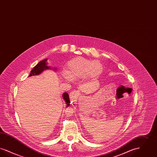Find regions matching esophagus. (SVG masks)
I'll return each instance as SVG.
<instances>
[{"instance_id": "34e87169", "label": "esophagus", "mask_w": 157, "mask_h": 157, "mask_svg": "<svg viewBox=\"0 0 157 157\" xmlns=\"http://www.w3.org/2000/svg\"><path fill=\"white\" fill-rule=\"evenodd\" d=\"M79 95V93L78 90H74L72 92H71L69 94V97L70 99L72 101H74L75 99H76V98L78 97Z\"/></svg>"}]
</instances>
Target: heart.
<instances>
[{
  "label": "heart",
  "mask_w": 157,
  "mask_h": 157,
  "mask_svg": "<svg viewBox=\"0 0 157 157\" xmlns=\"http://www.w3.org/2000/svg\"><path fill=\"white\" fill-rule=\"evenodd\" d=\"M102 70V67L99 62L79 57L67 63V70L62 72V75L65 79L69 81L71 78L76 79L88 76H95L100 74Z\"/></svg>",
  "instance_id": "1"
}]
</instances>
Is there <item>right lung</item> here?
<instances>
[{"label": "right lung", "instance_id": "add662e5", "mask_svg": "<svg viewBox=\"0 0 157 157\" xmlns=\"http://www.w3.org/2000/svg\"><path fill=\"white\" fill-rule=\"evenodd\" d=\"M46 60L47 59H44V60L40 61L37 65L33 68V69L30 71V75L29 76H31L32 75H39L44 70L47 69H49L50 67L47 66V63H46ZM63 98L64 99V100L65 101L67 104V107L69 106L70 105V101H69V98L68 94L67 92H65L63 94Z\"/></svg>", "mask_w": 157, "mask_h": 157}]
</instances>
